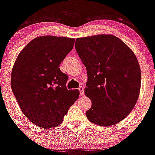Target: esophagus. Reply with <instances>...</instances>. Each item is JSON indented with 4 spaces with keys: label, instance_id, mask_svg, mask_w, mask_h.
Instances as JSON below:
<instances>
[{
    "label": "esophagus",
    "instance_id": "obj_1",
    "mask_svg": "<svg viewBox=\"0 0 155 155\" xmlns=\"http://www.w3.org/2000/svg\"><path fill=\"white\" fill-rule=\"evenodd\" d=\"M79 92H80V95H84V87L82 86H81V87H79Z\"/></svg>",
    "mask_w": 155,
    "mask_h": 155
}]
</instances>
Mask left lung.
Segmentation results:
<instances>
[{"label":"left lung","mask_w":155,"mask_h":155,"mask_svg":"<svg viewBox=\"0 0 155 155\" xmlns=\"http://www.w3.org/2000/svg\"><path fill=\"white\" fill-rule=\"evenodd\" d=\"M75 48L87 72L84 92L92 101L87 119L106 127L123 120L140 93L141 74L134 52L112 35L76 38Z\"/></svg>","instance_id":"left-lung-1"}]
</instances>
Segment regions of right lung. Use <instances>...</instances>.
Instances as JSON below:
<instances>
[{
    "label": "right lung",
    "mask_w": 155,
    "mask_h": 155,
    "mask_svg": "<svg viewBox=\"0 0 155 155\" xmlns=\"http://www.w3.org/2000/svg\"><path fill=\"white\" fill-rule=\"evenodd\" d=\"M75 39L39 36L20 51L14 65L11 87L22 113L43 128L58 127L79 95L68 90V76L60 64L71 51Z\"/></svg>",
    "instance_id": "1"
}]
</instances>
